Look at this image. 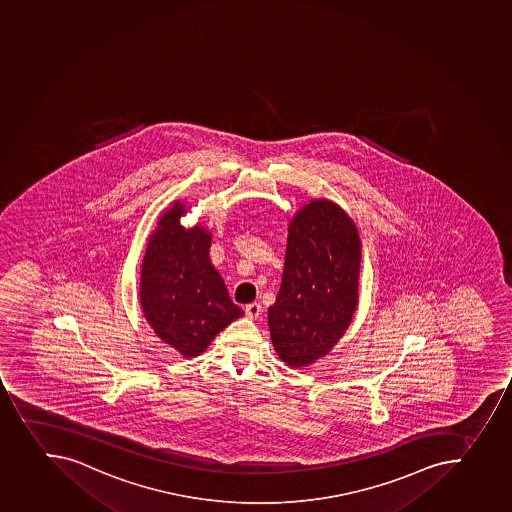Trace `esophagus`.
<instances>
[{"instance_id": "obj_1", "label": "esophagus", "mask_w": 512, "mask_h": 512, "mask_svg": "<svg viewBox=\"0 0 512 512\" xmlns=\"http://www.w3.org/2000/svg\"><path fill=\"white\" fill-rule=\"evenodd\" d=\"M245 313H247V317L252 318V320H257L262 315V305L260 303H250L245 307Z\"/></svg>"}]
</instances>
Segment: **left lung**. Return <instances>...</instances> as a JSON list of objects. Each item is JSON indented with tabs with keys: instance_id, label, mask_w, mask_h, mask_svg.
Masks as SVG:
<instances>
[{
	"instance_id": "obj_1",
	"label": "left lung",
	"mask_w": 512,
	"mask_h": 512,
	"mask_svg": "<svg viewBox=\"0 0 512 512\" xmlns=\"http://www.w3.org/2000/svg\"><path fill=\"white\" fill-rule=\"evenodd\" d=\"M355 222L328 199L310 200L288 224L277 300L268 308L273 348L290 368L310 366L345 335L360 288Z\"/></svg>"
}]
</instances>
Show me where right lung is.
<instances>
[{"label":"right lung","instance_id":"add662e5","mask_svg":"<svg viewBox=\"0 0 512 512\" xmlns=\"http://www.w3.org/2000/svg\"><path fill=\"white\" fill-rule=\"evenodd\" d=\"M187 207L176 200L147 239L141 267V308L164 343L195 358L244 310L230 300L224 278L210 262L212 234L181 225Z\"/></svg>","mask_w":512,"mask_h":512}]
</instances>
